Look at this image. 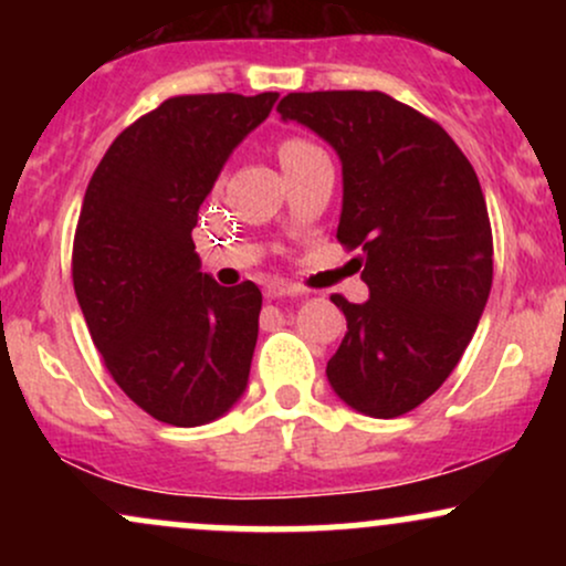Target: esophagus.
<instances>
[{
  "instance_id": "obj_1",
  "label": "esophagus",
  "mask_w": 566,
  "mask_h": 566,
  "mask_svg": "<svg viewBox=\"0 0 566 566\" xmlns=\"http://www.w3.org/2000/svg\"><path fill=\"white\" fill-rule=\"evenodd\" d=\"M301 287H295V284L290 282H279V279H274V282L265 284V295L269 297H295L301 295Z\"/></svg>"
}]
</instances>
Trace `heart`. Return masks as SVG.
Returning <instances> with one entry per match:
<instances>
[{"mask_svg": "<svg viewBox=\"0 0 566 566\" xmlns=\"http://www.w3.org/2000/svg\"><path fill=\"white\" fill-rule=\"evenodd\" d=\"M316 154H324V151L314 140H305V138H287L282 146H279V161H282V167L297 165V161L316 157Z\"/></svg>", "mask_w": 566, "mask_h": 566, "instance_id": "obj_1", "label": "heart"}]
</instances>
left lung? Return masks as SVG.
<instances>
[{"instance_id":"1","label":"left lung","mask_w":566,"mask_h":566,"mask_svg":"<svg viewBox=\"0 0 566 566\" xmlns=\"http://www.w3.org/2000/svg\"><path fill=\"white\" fill-rule=\"evenodd\" d=\"M284 122L314 129L343 165L337 242L369 301L348 303V333L327 361L333 391L369 418H399L450 378L492 287V229L458 143L378 90L290 93Z\"/></svg>"}]
</instances>
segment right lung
<instances>
[{"label":"right lung","mask_w":566,"mask_h":566,"mask_svg":"<svg viewBox=\"0 0 566 566\" xmlns=\"http://www.w3.org/2000/svg\"><path fill=\"white\" fill-rule=\"evenodd\" d=\"M276 97H170L112 143L84 193L76 301L116 386L161 423H212L247 388L263 295L201 274L191 231L231 151Z\"/></svg>","instance_id":"obj_1"}]
</instances>
